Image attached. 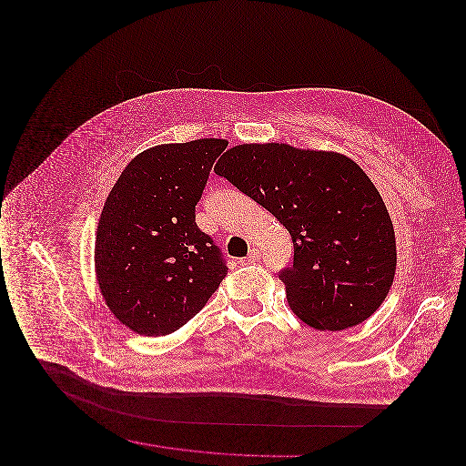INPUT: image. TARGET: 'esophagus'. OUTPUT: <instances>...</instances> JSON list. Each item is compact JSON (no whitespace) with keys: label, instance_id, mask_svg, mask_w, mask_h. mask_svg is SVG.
Here are the masks:
<instances>
[{"label":"esophagus","instance_id":"obj_1","mask_svg":"<svg viewBox=\"0 0 466 466\" xmlns=\"http://www.w3.org/2000/svg\"><path fill=\"white\" fill-rule=\"evenodd\" d=\"M260 258H262V255H260V251H258L257 248H251L249 253H248V257H246L248 262H258Z\"/></svg>","mask_w":466,"mask_h":466}]
</instances>
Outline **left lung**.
Instances as JSON below:
<instances>
[{
  "label": "left lung",
  "mask_w": 466,
  "mask_h": 466,
  "mask_svg": "<svg viewBox=\"0 0 466 466\" xmlns=\"http://www.w3.org/2000/svg\"><path fill=\"white\" fill-rule=\"evenodd\" d=\"M215 173L289 230L293 266L279 279L304 323L335 332L376 312L395 278L397 244L384 200L356 162L285 143L239 145Z\"/></svg>",
  "instance_id": "left-lung-1"
}]
</instances>
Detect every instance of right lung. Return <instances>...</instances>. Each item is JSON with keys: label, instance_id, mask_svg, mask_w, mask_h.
<instances>
[{"label": "right lung", "instance_id": "obj_1", "mask_svg": "<svg viewBox=\"0 0 466 466\" xmlns=\"http://www.w3.org/2000/svg\"><path fill=\"white\" fill-rule=\"evenodd\" d=\"M225 139L160 145L134 157L111 188L96 236V274L115 318L139 335L183 327L218 289L228 267L196 223Z\"/></svg>", "mask_w": 466, "mask_h": 466}]
</instances>
